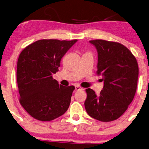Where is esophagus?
Returning a JSON list of instances; mask_svg holds the SVG:
<instances>
[{
    "mask_svg": "<svg viewBox=\"0 0 149 149\" xmlns=\"http://www.w3.org/2000/svg\"><path fill=\"white\" fill-rule=\"evenodd\" d=\"M75 90H76V91H80V90H84V88L80 87V86H75Z\"/></svg>",
    "mask_w": 149,
    "mask_h": 149,
    "instance_id": "34e87169",
    "label": "esophagus"
}]
</instances>
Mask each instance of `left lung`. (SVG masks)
I'll return each mask as SVG.
<instances>
[{"instance_id":"obj_1","label":"left lung","mask_w":149,"mask_h":149,"mask_svg":"<svg viewBox=\"0 0 149 149\" xmlns=\"http://www.w3.org/2000/svg\"><path fill=\"white\" fill-rule=\"evenodd\" d=\"M89 42L97 52V73L102 75L104 86L99 95L91 88L84 107L91 118L101 122L119 118L133 101L139 75L136 58L123 45L103 40Z\"/></svg>"}]
</instances>
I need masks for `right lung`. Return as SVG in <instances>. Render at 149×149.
Returning <instances> with one entry per match:
<instances>
[{
	"mask_svg": "<svg viewBox=\"0 0 149 149\" xmlns=\"http://www.w3.org/2000/svg\"><path fill=\"white\" fill-rule=\"evenodd\" d=\"M78 40H40L20 53L17 63L20 102L30 116L51 121L67 111L75 87L58 84L52 76L62 58Z\"/></svg>",
	"mask_w": 149,
	"mask_h": 149,
	"instance_id": "1",
	"label": "right lung"
}]
</instances>
